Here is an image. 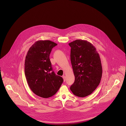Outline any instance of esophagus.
Instances as JSON below:
<instances>
[{
	"mask_svg": "<svg viewBox=\"0 0 126 126\" xmlns=\"http://www.w3.org/2000/svg\"><path fill=\"white\" fill-rule=\"evenodd\" d=\"M63 81H65V79H66L65 76H63Z\"/></svg>",
	"mask_w": 126,
	"mask_h": 126,
	"instance_id": "34e87169",
	"label": "esophagus"
}]
</instances>
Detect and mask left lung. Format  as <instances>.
<instances>
[{
  "mask_svg": "<svg viewBox=\"0 0 126 126\" xmlns=\"http://www.w3.org/2000/svg\"><path fill=\"white\" fill-rule=\"evenodd\" d=\"M75 81L70 90L76 96L84 97L91 94L100 83L102 68L95 47L86 40H76L69 43Z\"/></svg>",
  "mask_w": 126,
  "mask_h": 126,
  "instance_id": "obj_1",
  "label": "left lung"
}]
</instances>
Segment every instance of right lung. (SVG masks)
<instances>
[{
	"mask_svg": "<svg viewBox=\"0 0 126 126\" xmlns=\"http://www.w3.org/2000/svg\"><path fill=\"white\" fill-rule=\"evenodd\" d=\"M57 45L49 40L37 41L26 56L25 74L27 82L31 90L41 97L53 96L63 81L55 74L49 59L52 49Z\"/></svg>",
	"mask_w": 126,
	"mask_h": 126,
	"instance_id": "1",
	"label": "right lung"
}]
</instances>
